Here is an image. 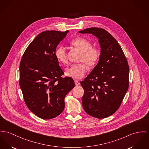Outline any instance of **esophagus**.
<instances>
[{
  "mask_svg": "<svg viewBox=\"0 0 149 149\" xmlns=\"http://www.w3.org/2000/svg\"><path fill=\"white\" fill-rule=\"evenodd\" d=\"M75 84L76 86H79L80 85V82L78 80H75Z\"/></svg>",
  "mask_w": 149,
  "mask_h": 149,
  "instance_id": "esophagus-1",
  "label": "esophagus"
}]
</instances>
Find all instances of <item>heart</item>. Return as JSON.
Returning a JSON list of instances; mask_svg holds the SVG:
<instances>
[{
    "mask_svg": "<svg viewBox=\"0 0 149 149\" xmlns=\"http://www.w3.org/2000/svg\"><path fill=\"white\" fill-rule=\"evenodd\" d=\"M70 44L81 52L80 62L82 63L72 65L66 70V74L74 79H80L86 74L87 65L91 68L96 64L100 57V52L97 48L92 47L91 43L83 37L74 38L70 42ZM54 54L60 63L64 65L68 63L67 52L64 46H58Z\"/></svg>",
    "mask_w": 149,
    "mask_h": 149,
    "instance_id": "1",
    "label": "heart"
}]
</instances>
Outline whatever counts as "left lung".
Listing matches in <instances>:
<instances>
[{"instance_id": "left-lung-1", "label": "left lung", "mask_w": 149, "mask_h": 149, "mask_svg": "<svg viewBox=\"0 0 149 149\" xmlns=\"http://www.w3.org/2000/svg\"><path fill=\"white\" fill-rule=\"evenodd\" d=\"M79 32L95 36L101 47L97 65L80 81L83 108L92 117L104 118L117 111L128 90V63L119 44L106 30L92 27Z\"/></svg>"}]
</instances>
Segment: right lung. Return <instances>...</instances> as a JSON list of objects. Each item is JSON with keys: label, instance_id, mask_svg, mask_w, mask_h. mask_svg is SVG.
I'll use <instances>...</instances> for the list:
<instances>
[{"label": "right lung", "instance_id": "obj_1", "mask_svg": "<svg viewBox=\"0 0 149 149\" xmlns=\"http://www.w3.org/2000/svg\"><path fill=\"white\" fill-rule=\"evenodd\" d=\"M69 32L45 31L38 34L25 50L19 68V84L27 107L38 117L49 120L65 108V97L75 86L65 77L54 52Z\"/></svg>", "mask_w": 149, "mask_h": 149}]
</instances>
